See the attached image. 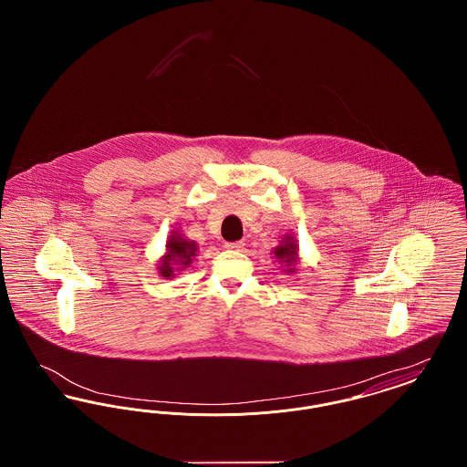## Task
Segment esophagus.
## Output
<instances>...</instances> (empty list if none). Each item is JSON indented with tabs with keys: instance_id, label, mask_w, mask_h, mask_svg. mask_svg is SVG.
<instances>
[{
	"instance_id": "1",
	"label": "esophagus",
	"mask_w": 467,
	"mask_h": 467,
	"mask_svg": "<svg viewBox=\"0 0 467 467\" xmlns=\"http://www.w3.org/2000/svg\"><path fill=\"white\" fill-rule=\"evenodd\" d=\"M227 250H233V252H242L244 248V242H227L223 244Z\"/></svg>"
}]
</instances>
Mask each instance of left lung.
<instances>
[{
	"label": "left lung",
	"mask_w": 467,
	"mask_h": 467,
	"mask_svg": "<svg viewBox=\"0 0 467 467\" xmlns=\"http://www.w3.org/2000/svg\"><path fill=\"white\" fill-rule=\"evenodd\" d=\"M273 254L278 259V263L289 266L287 269H284V271H287V273H294L296 271L294 265L297 263V242H296V238L292 234H285L282 244L273 250Z\"/></svg>",
	"instance_id": "8db88e82"
}]
</instances>
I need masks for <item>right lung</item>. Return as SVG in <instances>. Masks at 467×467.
I'll list each match as a JSON object with an SVG mask.
<instances>
[{
	"label": "right lung",
	"instance_id": "obj_1",
	"mask_svg": "<svg viewBox=\"0 0 467 467\" xmlns=\"http://www.w3.org/2000/svg\"><path fill=\"white\" fill-rule=\"evenodd\" d=\"M198 252L196 242L185 240L177 231H173L166 242V254L159 261V275L164 278H173L177 271H183L191 266Z\"/></svg>",
	"mask_w": 467,
	"mask_h": 467
}]
</instances>
